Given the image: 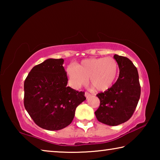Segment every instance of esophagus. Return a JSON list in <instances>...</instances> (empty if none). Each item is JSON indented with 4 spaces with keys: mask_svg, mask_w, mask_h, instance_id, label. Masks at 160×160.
Returning a JSON list of instances; mask_svg holds the SVG:
<instances>
[{
    "mask_svg": "<svg viewBox=\"0 0 160 160\" xmlns=\"http://www.w3.org/2000/svg\"><path fill=\"white\" fill-rule=\"evenodd\" d=\"M85 96L86 97V98H89V97H91V94H90L89 92H85Z\"/></svg>",
    "mask_w": 160,
    "mask_h": 160,
    "instance_id": "esophagus-1",
    "label": "esophagus"
}]
</instances>
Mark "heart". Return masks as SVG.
Returning <instances> with one entry per match:
<instances>
[{"mask_svg": "<svg viewBox=\"0 0 160 160\" xmlns=\"http://www.w3.org/2000/svg\"><path fill=\"white\" fill-rule=\"evenodd\" d=\"M118 64L114 58H92L85 59L75 66H68L66 73L74 88L88 82L97 91H105L114 82L118 73Z\"/></svg>", "mask_w": 160, "mask_h": 160, "instance_id": "1", "label": "heart"}]
</instances>
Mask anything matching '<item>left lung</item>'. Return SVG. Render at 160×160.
Masks as SVG:
<instances>
[{
  "label": "left lung",
  "instance_id": "1",
  "mask_svg": "<svg viewBox=\"0 0 160 160\" xmlns=\"http://www.w3.org/2000/svg\"><path fill=\"white\" fill-rule=\"evenodd\" d=\"M119 68L116 82L104 92L97 94L100 105L95 116L99 122L114 126L128 121L133 114L140 97L138 70L125 56L115 54Z\"/></svg>",
  "mask_w": 160,
  "mask_h": 160
}]
</instances>
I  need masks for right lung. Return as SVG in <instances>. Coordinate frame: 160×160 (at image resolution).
I'll list each match as a JSON object with an SVG mask.
<instances>
[{
  "label": "right lung",
  "mask_w": 160,
  "mask_h": 160,
  "mask_svg": "<svg viewBox=\"0 0 160 160\" xmlns=\"http://www.w3.org/2000/svg\"><path fill=\"white\" fill-rule=\"evenodd\" d=\"M63 58H49L35 66L24 82V106L40 128L58 131L70 125L84 92L67 87Z\"/></svg>",
  "instance_id": "obj_1"
}]
</instances>
